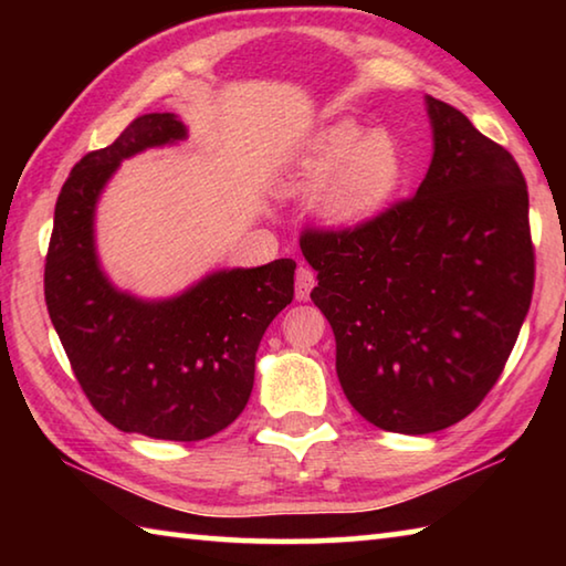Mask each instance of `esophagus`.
I'll list each match as a JSON object with an SVG mask.
<instances>
[{
  "label": "esophagus",
  "mask_w": 566,
  "mask_h": 566,
  "mask_svg": "<svg viewBox=\"0 0 566 566\" xmlns=\"http://www.w3.org/2000/svg\"><path fill=\"white\" fill-rule=\"evenodd\" d=\"M314 282H317V276H314V272L310 270V266H300V270H296V282H294V294H296V300L300 302H306L310 300V292H312V286H314Z\"/></svg>",
  "instance_id": "obj_1"
}]
</instances>
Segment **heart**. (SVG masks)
<instances>
[{
	"label": "heart",
	"mask_w": 566,
	"mask_h": 566,
	"mask_svg": "<svg viewBox=\"0 0 566 566\" xmlns=\"http://www.w3.org/2000/svg\"><path fill=\"white\" fill-rule=\"evenodd\" d=\"M407 179V161L397 139L352 119L312 134L296 157L286 187L314 191L324 222L339 229L369 224L395 202Z\"/></svg>",
	"instance_id": "1"
}]
</instances>
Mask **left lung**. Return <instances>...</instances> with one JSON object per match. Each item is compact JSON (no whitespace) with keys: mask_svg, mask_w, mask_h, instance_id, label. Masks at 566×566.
Wrapping results in <instances>:
<instances>
[{"mask_svg":"<svg viewBox=\"0 0 566 566\" xmlns=\"http://www.w3.org/2000/svg\"><path fill=\"white\" fill-rule=\"evenodd\" d=\"M427 114L434 155L415 197L364 227L300 239L344 395L399 434L472 415L510 359L534 290L520 165L449 104L427 97Z\"/></svg>","mask_w":566,"mask_h":566,"instance_id":"obj_1","label":"left lung"}]
</instances>
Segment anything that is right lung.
Instances as JSON below:
<instances>
[{
  "instance_id": "obj_1",
  "label": "right lung",
  "mask_w": 566,
  "mask_h": 566,
  "mask_svg": "<svg viewBox=\"0 0 566 566\" xmlns=\"http://www.w3.org/2000/svg\"><path fill=\"white\" fill-rule=\"evenodd\" d=\"M187 139L177 114H142L90 151L54 207L44 300L74 377L122 432L199 442L242 415L266 327L294 296V260L219 270L169 300H142L104 274L94 214L124 159Z\"/></svg>"
}]
</instances>
